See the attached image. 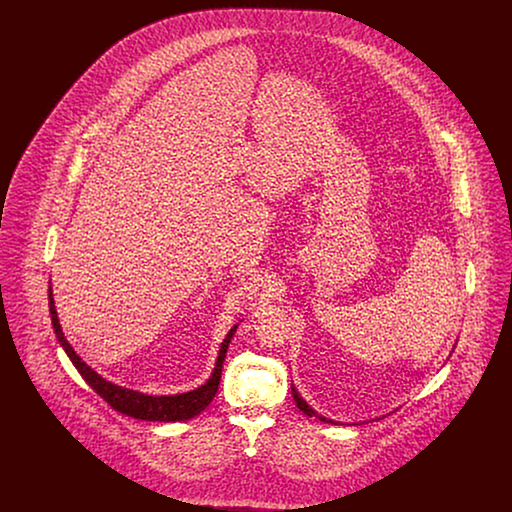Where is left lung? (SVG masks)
Masks as SVG:
<instances>
[{
    "label": "left lung",
    "instance_id": "1",
    "mask_svg": "<svg viewBox=\"0 0 512 512\" xmlns=\"http://www.w3.org/2000/svg\"><path fill=\"white\" fill-rule=\"evenodd\" d=\"M292 395L293 399H295V403H297V407H299V411H303L307 416H315V414H317L313 409H311V407H309V405H307V403H305V401H303V399H301V397H299V393L295 391V388H292ZM318 418H320V420H324V422H332V420H326L324 416H318Z\"/></svg>",
    "mask_w": 512,
    "mask_h": 512
}]
</instances>
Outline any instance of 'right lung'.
<instances>
[{
	"label": "right lung",
	"instance_id": "right-lung-1",
	"mask_svg": "<svg viewBox=\"0 0 512 512\" xmlns=\"http://www.w3.org/2000/svg\"><path fill=\"white\" fill-rule=\"evenodd\" d=\"M49 315H51V324L53 330L57 334V340L63 345L65 353L69 355V359L73 361L76 370L80 372V376L88 382V386L98 393L99 397H103L115 411L140 420H153V422H174V420H188L194 418L195 414L201 413L215 397V393L219 390L220 374H222V365H224V357L228 351V343L232 340L236 326L228 332L226 340L220 345L219 359L213 376L209 378V382L201 388L188 393H180V395H161V397H153V395H144L138 391L126 390L121 386H115L107 380H103L98 372H94L90 366L86 365L76 353H74L71 343L63 336V330L59 326V318L55 313V305H53V297H51V286H49Z\"/></svg>",
	"mask_w": 512,
	"mask_h": 512
}]
</instances>
